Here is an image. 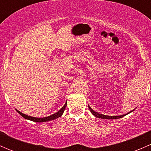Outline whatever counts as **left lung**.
I'll return each mask as SVG.
<instances>
[{"instance_id":"1","label":"left lung","mask_w":151,"mask_h":151,"mask_svg":"<svg viewBox=\"0 0 151 151\" xmlns=\"http://www.w3.org/2000/svg\"><path fill=\"white\" fill-rule=\"evenodd\" d=\"M88 107H89L90 111H91V113H92L93 115H95L96 118H102V119H118V118H122L123 116H124V115H119V116H109V115H102V114H99V113H98V112L93 111L91 107H90L89 106H88Z\"/></svg>"}]
</instances>
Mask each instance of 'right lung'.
<instances>
[{"label": "right lung", "mask_w": 151, "mask_h": 151, "mask_svg": "<svg viewBox=\"0 0 151 151\" xmlns=\"http://www.w3.org/2000/svg\"><path fill=\"white\" fill-rule=\"evenodd\" d=\"M66 104H67L66 103V104H64V106H63V107H62L61 109H60V110L58 111V112H56V113L53 114V115H50V116L45 117V118H35V117L28 116V115H25V114L22 113V112H19V111H18V110H17V112L18 113H19V115H21V116H22L24 118H25V119H28V120H30V121H34V122H38V123L47 122V121H52V120L56 119V118H59V117L61 116L62 114H63V112H64L65 109H66Z\"/></svg>", "instance_id": "obj_1"}]
</instances>
